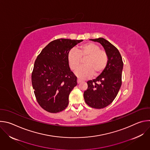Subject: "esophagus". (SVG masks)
Instances as JSON below:
<instances>
[{"instance_id":"1","label":"esophagus","mask_w":150,"mask_h":150,"mask_svg":"<svg viewBox=\"0 0 150 150\" xmlns=\"http://www.w3.org/2000/svg\"><path fill=\"white\" fill-rule=\"evenodd\" d=\"M82 81L81 80V79H77V82H78V83H81Z\"/></svg>"}]
</instances>
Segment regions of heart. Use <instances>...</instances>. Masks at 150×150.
Here are the masks:
<instances>
[{
  "mask_svg": "<svg viewBox=\"0 0 150 150\" xmlns=\"http://www.w3.org/2000/svg\"><path fill=\"white\" fill-rule=\"evenodd\" d=\"M93 42L83 44L78 50H71L68 54V59L70 68L76 69L80 64L82 58L88 57L84 62V66L76 69L75 75L81 79H87L94 76H98L103 72L108 65L109 57L104 50Z\"/></svg>",
  "mask_w": 150,
  "mask_h": 150,
  "instance_id": "heart-1",
  "label": "heart"
}]
</instances>
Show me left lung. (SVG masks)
<instances>
[{"instance_id":"obj_1","label":"left lung","mask_w":150,"mask_h":150,"mask_svg":"<svg viewBox=\"0 0 150 150\" xmlns=\"http://www.w3.org/2000/svg\"><path fill=\"white\" fill-rule=\"evenodd\" d=\"M90 40L103 46L109 60L103 72L87 82L88 88L83 93V98L91 108L103 109L113 102L120 88L123 63L119 50L109 41L103 38Z\"/></svg>"}]
</instances>
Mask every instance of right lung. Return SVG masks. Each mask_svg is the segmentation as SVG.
<instances>
[{
	"label": "right lung",
	"instance_id": "right-lung-1",
	"mask_svg": "<svg viewBox=\"0 0 150 150\" xmlns=\"http://www.w3.org/2000/svg\"><path fill=\"white\" fill-rule=\"evenodd\" d=\"M82 40L60 38L49 43L37 56L31 75L34 93L39 105L50 113L65 110L69 95L77 85L71 71L69 51Z\"/></svg>",
	"mask_w": 150,
	"mask_h": 150
}]
</instances>
